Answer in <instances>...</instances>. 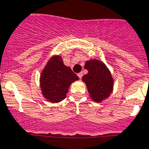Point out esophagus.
<instances>
[{
    "instance_id": "34e87169",
    "label": "esophagus",
    "mask_w": 149,
    "mask_h": 149,
    "mask_svg": "<svg viewBox=\"0 0 149 149\" xmlns=\"http://www.w3.org/2000/svg\"><path fill=\"white\" fill-rule=\"evenodd\" d=\"M82 75H83V74H82V73H79V74H78V76H79V78L80 79H81V77H82Z\"/></svg>"
}]
</instances>
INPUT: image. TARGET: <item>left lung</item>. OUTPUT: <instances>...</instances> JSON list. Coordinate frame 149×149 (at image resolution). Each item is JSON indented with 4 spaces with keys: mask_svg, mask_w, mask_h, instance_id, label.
<instances>
[{
    "mask_svg": "<svg viewBox=\"0 0 149 149\" xmlns=\"http://www.w3.org/2000/svg\"><path fill=\"white\" fill-rule=\"evenodd\" d=\"M88 73L82 77L91 99L100 103L110 96L113 90L114 80L110 70L100 60H90L85 63Z\"/></svg>",
    "mask_w": 149,
    "mask_h": 149,
    "instance_id": "8db88e82",
    "label": "left lung"
}]
</instances>
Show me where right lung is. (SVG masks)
<instances>
[{"mask_svg":"<svg viewBox=\"0 0 149 149\" xmlns=\"http://www.w3.org/2000/svg\"><path fill=\"white\" fill-rule=\"evenodd\" d=\"M79 79L69 67L63 64L61 56H53L41 74L42 95L48 101L60 102L66 98L70 84Z\"/></svg>","mask_w":149,"mask_h":149,"instance_id":"1","label":"right lung"}]
</instances>
